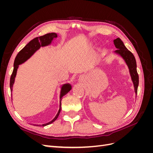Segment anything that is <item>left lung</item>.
I'll return each mask as SVG.
<instances>
[{
    "instance_id": "obj_1",
    "label": "left lung",
    "mask_w": 153,
    "mask_h": 153,
    "mask_svg": "<svg viewBox=\"0 0 153 153\" xmlns=\"http://www.w3.org/2000/svg\"><path fill=\"white\" fill-rule=\"evenodd\" d=\"M114 43L115 47L117 48L114 52L121 55L128 66L129 73H130L131 80L133 83L134 88H135V92L136 94H137L139 80H138V75L137 71V62L135 58L130 51L128 50L125 47L123 42L119 38L114 39Z\"/></svg>"
}]
</instances>
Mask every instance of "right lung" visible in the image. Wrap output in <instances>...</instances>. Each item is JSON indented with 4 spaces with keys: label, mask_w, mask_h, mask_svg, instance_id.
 <instances>
[{
    "label": "right lung",
    "mask_w": 153,
    "mask_h": 153,
    "mask_svg": "<svg viewBox=\"0 0 153 153\" xmlns=\"http://www.w3.org/2000/svg\"><path fill=\"white\" fill-rule=\"evenodd\" d=\"M57 38V34L56 33H48L45 34L42 36L37 37V38L31 40L30 42L27 44L25 47L21 50L19 53H18L16 55V57L15 59V62H14V69L12 73V75L10 78V89H11V92H12L13 91V85L14 84V82H15V79L16 75V72L17 69L18 68L20 64L24 63L25 62L27 59H29L32 55H33L37 50L39 49L41 47H45V46L49 45L51 43H52V40L54 38ZM71 89V86L70 84H64L62 87H61V95H60V106H59V110L55 118L51 121L50 122L46 123L42 125H38V124H33L34 126H45L47 125L50 124L54 122L55 120H56L59 116L61 110V100L62 96L66 95L68 92ZM12 100V99H11Z\"/></svg>",
    "instance_id": "add662e5"
}]
</instances>
